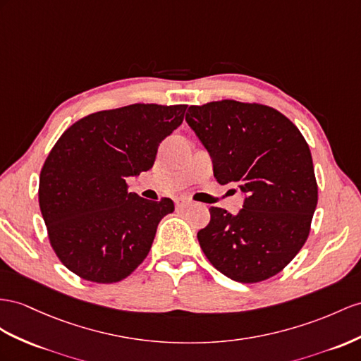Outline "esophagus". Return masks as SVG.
<instances>
[{"instance_id": "obj_1", "label": "esophagus", "mask_w": 361, "mask_h": 361, "mask_svg": "<svg viewBox=\"0 0 361 361\" xmlns=\"http://www.w3.org/2000/svg\"><path fill=\"white\" fill-rule=\"evenodd\" d=\"M192 204V201L190 200H188V198H177L175 200V206H177V209H186V207H189Z\"/></svg>"}]
</instances>
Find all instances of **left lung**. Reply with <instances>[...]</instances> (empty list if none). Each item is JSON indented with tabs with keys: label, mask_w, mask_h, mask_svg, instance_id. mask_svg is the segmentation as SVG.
I'll use <instances>...</instances> for the list:
<instances>
[{
	"label": "left lung",
	"mask_w": 361,
	"mask_h": 361,
	"mask_svg": "<svg viewBox=\"0 0 361 361\" xmlns=\"http://www.w3.org/2000/svg\"><path fill=\"white\" fill-rule=\"evenodd\" d=\"M186 122L206 147L219 184L244 195L236 215L210 207L198 243L232 281L269 279L288 265L310 233L317 206L310 146L274 108L236 100L189 106Z\"/></svg>",
	"instance_id": "8db88e82"
}]
</instances>
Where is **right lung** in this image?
<instances>
[{"label": "right lung", "instance_id": "right-lung-1", "mask_svg": "<svg viewBox=\"0 0 361 361\" xmlns=\"http://www.w3.org/2000/svg\"><path fill=\"white\" fill-rule=\"evenodd\" d=\"M186 108L134 104L99 111L53 146L39 177V207L53 250L70 271L113 283L145 261L173 202L128 192L126 178L152 168L159 145L183 123Z\"/></svg>", "mask_w": 361, "mask_h": 361}]
</instances>
